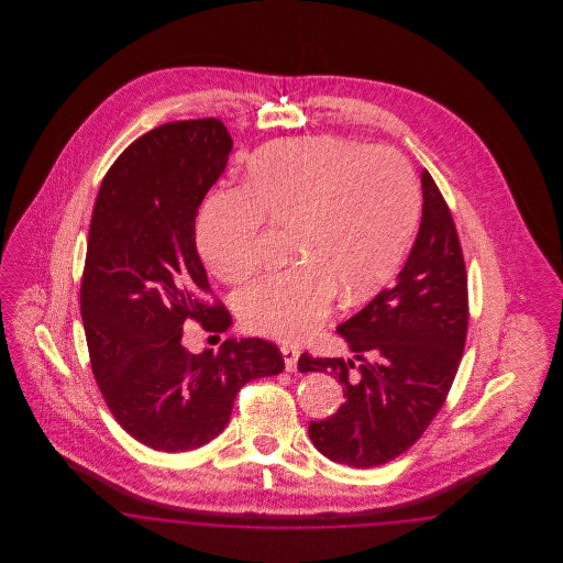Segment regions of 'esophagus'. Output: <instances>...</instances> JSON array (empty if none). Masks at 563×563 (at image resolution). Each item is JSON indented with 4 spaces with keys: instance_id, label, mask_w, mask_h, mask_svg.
Returning a JSON list of instances; mask_svg holds the SVG:
<instances>
[{
    "instance_id": "34e87169",
    "label": "esophagus",
    "mask_w": 563,
    "mask_h": 563,
    "mask_svg": "<svg viewBox=\"0 0 563 563\" xmlns=\"http://www.w3.org/2000/svg\"><path fill=\"white\" fill-rule=\"evenodd\" d=\"M280 352H283V358H285V369H287V372H295L297 358H299V350L295 349V346H289V344H285V346H280Z\"/></svg>"
}]
</instances>
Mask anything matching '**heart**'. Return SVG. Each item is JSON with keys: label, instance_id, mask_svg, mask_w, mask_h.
<instances>
[{"label": "heart", "instance_id": "1", "mask_svg": "<svg viewBox=\"0 0 563 563\" xmlns=\"http://www.w3.org/2000/svg\"><path fill=\"white\" fill-rule=\"evenodd\" d=\"M418 209V179L399 150L340 136L289 139L249 161L244 189L207 198L196 241L214 276L239 285L262 266L266 221L291 228L299 264L242 289L236 308L249 331L299 340L329 314L338 289L358 301L393 276Z\"/></svg>", "mask_w": 563, "mask_h": 563}]
</instances>
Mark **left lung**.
<instances>
[{
	"label": "left lung",
	"instance_id": "obj_1",
	"mask_svg": "<svg viewBox=\"0 0 563 563\" xmlns=\"http://www.w3.org/2000/svg\"><path fill=\"white\" fill-rule=\"evenodd\" d=\"M422 221L397 283L338 327L354 358L303 352L301 372H329L340 409L308 434L338 464L372 468L405 454L454 384L468 331V278L452 211L422 170Z\"/></svg>",
	"mask_w": 563,
	"mask_h": 563
}]
</instances>
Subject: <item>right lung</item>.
<instances>
[{"mask_svg": "<svg viewBox=\"0 0 563 563\" xmlns=\"http://www.w3.org/2000/svg\"><path fill=\"white\" fill-rule=\"evenodd\" d=\"M230 150L217 118L162 124L109 166L92 209L80 285L90 367L115 422L156 452L213 441L242 386L285 369L262 338L225 340L219 354L181 344L188 322L209 333L232 322L196 249L198 209Z\"/></svg>", "mask_w": 563, "mask_h": 563, "instance_id": "right-lung-1", "label": "right lung"}]
</instances>
